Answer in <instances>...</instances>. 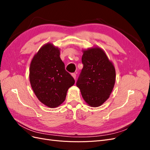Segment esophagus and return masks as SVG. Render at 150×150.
<instances>
[{
	"label": "esophagus",
	"instance_id": "esophagus-1",
	"mask_svg": "<svg viewBox=\"0 0 150 150\" xmlns=\"http://www.w3.org/2000/svg\"><path fill=\"white\" fill-rule=\"evenodd\" d=\"M72 76L73 77V78L74 79H76V74H75V73H72Z\"/></svg>",
	"mask_w": 150,
	"mask_h": 150
}]
</instances>
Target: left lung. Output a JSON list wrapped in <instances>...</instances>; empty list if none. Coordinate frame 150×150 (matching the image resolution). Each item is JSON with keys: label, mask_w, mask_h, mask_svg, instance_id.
I'll return each mask as SVG.
<instances>
[{"label": "left lung", "mask_w": 150, "mask_h": 150, "mask_svg": "<svg viewBox=\"0 0 150 150\" xmlns=\"http://www.w3.org/2000/svg\"><path fill=\"white\" fill-rule=\"evenodd\" d=\"M82 63L83 68L76 86L86 103L98 107L109 98L114 88L115 67L103 50L98 47L83 51Z\"/></svg>", "instance_id": "left-lung-1"}]
</instances>
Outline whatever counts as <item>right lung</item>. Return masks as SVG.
<instances>
[{
  "label": "right lung",
  "mask_w": 150,
  "mask_h": 150,
  "mask_svg": "<svg viewBox=\"0 0 150 150\" xmlns=\"http://www.w3.org/2000/svg\"><path fill=\"white\" fill-rule=\"evenodd\" d=\"M59 56V49L47 43L35 54L30 65L31 87L39 100L51 108L64 101L68 89L75 83Z\"/></svg>",
  "instance_id": "right-lung-1"
}]
</instances>
